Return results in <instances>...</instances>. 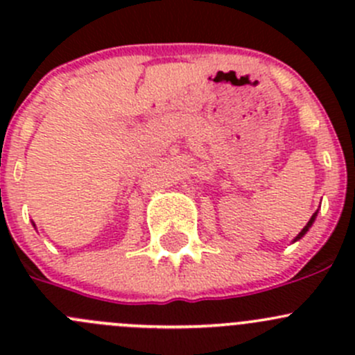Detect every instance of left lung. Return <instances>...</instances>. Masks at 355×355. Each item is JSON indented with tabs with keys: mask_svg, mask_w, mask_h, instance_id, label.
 I'll list each match as a JSON object with an SVG mask.
<instances>
[{
	"mask_svg": "<svg viewBox=\"0 0 355 355\" xmlns=\"http://www.w3.org/2000/svg\"><path fill=\"white\" fill-rule=\"evenodd\" d=\"M316 216H318V213H314V214H313V216H311V220H309V221H307V225H306V227H304V228H302V232H300V234H299V235H297V237H295V241H299V239H302V237H304V235H306V232H307V230H309V228H311V225H313L314 218H316Z\"/></svg>",
	"mask_w": 355,
	"mask_h": 355,
	"instance_id": "1",
	"label": "left lung"
}]
</instances>
